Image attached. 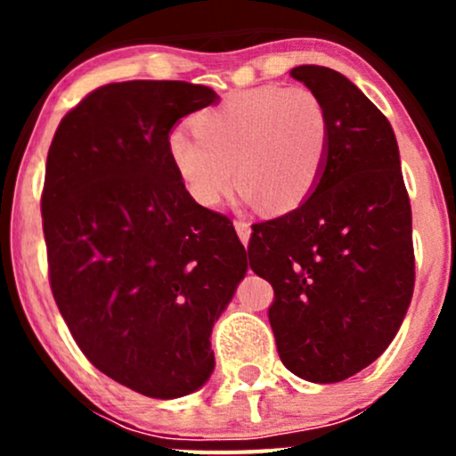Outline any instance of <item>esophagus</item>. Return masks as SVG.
<instances>
[{
  "label": "esophagus",
  "instance_id": "obj_1",
  "mask_svg": "<svg viewBox=\"0 0 456 456\" xmlns=\"http://www.w3.org/2000/svg\"><path fill=\"white\" fill-rule=\"evenodd\" d=\"M233 227H235V232H238V238L242 240V244H248V240H250V224L246 223V221H235Z\"/></svg>",
  "mask_w": 456,
  "mask_h": 456
}]
</instances>
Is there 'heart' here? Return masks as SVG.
<instances>
[{"mask_svg":"<svg viewBox=\"0 0 456 456\" xmlns=\"http://www.w3.org/2000/svg\"><path fill=\"white\" fill-rule=\"evenodd\" d=\"M192 128L171 130L167 156L199 206H218L238 182L246 201L287 214L313 195L326 167L330 115L308 87L233 92L199 113Z\"/></svg>","mask_w":456,"mask_h":456,"instance_id":"obj_1","label":"heart"}]
</instances>
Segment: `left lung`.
<instances>
[{
    "label": "left lung",
    "instance_id": "obj_1",
    "mask_svg": "<svg viewBox=\"0 0 456 456\" xmlns=\"http://www.w3.org/2000/svg\"><path fill=\"white\" fill-rule=\"evenodd\" d=\"M326 104L330 148L313 195L253 224L250 268L274 289L270 326L282 364L334 384L378 360L413 294L411 208L386 115L341 72H289Z\"/></svg>",
    "mask_w": 456,
    "mask_h": 456
}]
</instances>
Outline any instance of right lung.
<instances>
[{
  "label": "right lung",
  "instance_id": "add662e5",
  "mask_svg": "<svg viewBox=\"0 0 456 456\" xmlns=\"http://www.w3.org/2000/svg\"><path fill=\"white\" fill-rule=\"evenodd\" d=\"M216 101L186 81L109 83L64 115L46 156L57 308L98 370L151 399L206 384L212 326L248 270L233 223L199 206L167 156L174 124Z\"/></svg>",
  "mask_w": 456,
  "mask_h": 456
}]
</instances>
